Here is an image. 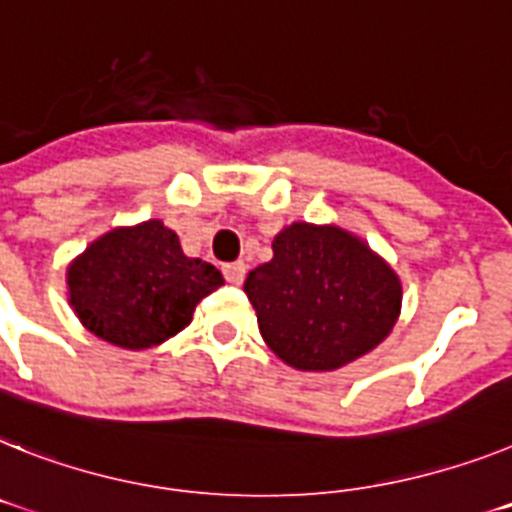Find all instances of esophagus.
<instances>
[{"label": "esophagus", "mask_w": 512, "mask_h": 512, "mask_svg": "<svg viewBox=\"0 0 512 512\" xmlns=\"http://www.w3.org/2000/svg\"><path fill=\"white\" fill-rule=\"evenodd\" d=\"M223 276H226L229 283H236V286H239V283L244 281V276H247V265H244L242 260H239V263L223 265Z\"/></svg>", "instance_id": "obj_1"}]
</instances>
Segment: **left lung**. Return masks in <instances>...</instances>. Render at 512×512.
Returning <instances> with one entry per match:
<instances>
[{"label": "left lung", "mask_w": 512, "mask_h": 512, "mask_svg": "<svg viewBox=\"0 0 512 512\" xmlns=\"http://www.w3.org/2000/svg\"><path fill=\"white\" fill-rule=\"evenodd\" d=\"M247 299L268 349L302 372H333L377 349L401 315V278L362 236L294 221L273 260L249 270Z\"/></svg>", "instance_id": "8db88e82"}]
</instances>
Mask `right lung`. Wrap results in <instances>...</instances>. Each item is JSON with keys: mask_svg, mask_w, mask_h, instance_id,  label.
Returning a JSON list of instances; mask_svg holds the SVG:
<instances>
[{"mask_svg": "<svg viewBox=\"0 0 512 512\" xmlns=\"http://www.w3.org/2000/svg\"><path fill=\"white\" fill-rule=\"evenodd\" d=\"M223 286L221 270L184 255L163 221L117 226L67 265V302L101 341L143 351L192 322L197 302Z\"/></svg>", "mask_w": 512, "mask_h": 512, "instance_id": "1", "label": "right lung"}]
</instances>
